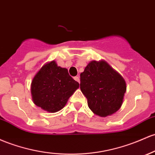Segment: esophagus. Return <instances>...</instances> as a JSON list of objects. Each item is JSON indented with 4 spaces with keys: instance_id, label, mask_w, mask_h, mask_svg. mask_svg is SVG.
Returning a JSON list of instances; mask_svg holds the SVG:
<instances>
[{
    "instance_id": "esophagus-1",
    "label": "esophagus",
    "mask_w": 155,
    "mask_h": 155,
    "mask_svg": "<svg viewBox=\"0 0 155 155\" xmlns=\"http://www.w3.org/2000/svg\"><path fill=\"white\" fill-rule=\"evenodd\" d=\"M74 79H75V81H77V82H79V83L80 82V79H79V76H75Z\"/></svg>"
}]
</instances>
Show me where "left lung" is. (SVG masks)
Returning <instances> with one entry per match:
<instances>
[{
  "label": "left lung",
  "instance_id": "1",
  "mask_svg": "<svg viewBox=\"0 0 155 155\" xmlns=\"http://www.w3.org/2000/svg\"><path fill=\"white\" fill-rule=\"evenodd\" d=\"M80 89L89 108L106 117L120 109L127 87L124 79L104 61H92L80 74Z\"/></svg>",
  "mask_w": 155,
  "mask_h": 155
}]
</instances>
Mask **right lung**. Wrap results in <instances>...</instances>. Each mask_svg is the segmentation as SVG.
I'll use <instances>...</instances> for the list:
<instances>
[{
	"label": "right lung",
	"mask_w": 155,
	"mask_h": 155,
	"mask_svg": "<svg viewBox=\"0 0 155 155\" xmlns=\"http://www.w3.org/2000/svg\"><path fill=\"white\" fill-rule=\"evenodd\" d=\"M79 84L66 68L57 66L54 61L45 64L34 77L31 87L32 99L37 106L56 113L65 106L68 98Z\"/></svg>",
	"instance_id": "add662e5"
}]
</instances>
